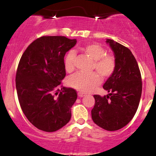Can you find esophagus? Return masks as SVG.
Returning a JSON list of instances; mask_svg holds the SVG:
<instances>
[{
  "instance_id": "1",
  "label": "esophagus",
  "mask_w": 156,
  "mask_h": 156,
  "mask_svg": "<svg viewBox=\"0 0 156 156\" xmlns=\"http://www.w3.org/2000/svg\"><path fill=\"white\" fill-rule=\"evenodd\" d=\"M85 93H83V92H78V95L79 96V97H80V98H81V97H83V96H85Z\"/></svg>"
}]
</instances>
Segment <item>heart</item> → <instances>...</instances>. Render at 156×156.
Wrapping results in <instances>:
<instances>
[{
    "instance_id": "1",
    "label": "heart",
    "mask_w": 156,
    "mask_h": 156,
    "mask_svg": "<svg viewBox=\"0 0 156 156\" xmlns=\"http://www.w3.org/2000/svg\"><path fill=\"white\" fill-rule=\"evenodd\" d=\"M80 51L94 60L92 68L96 69L102 77L107 78L114 72L115 59L112 55L105 54V50L101 45L96 43H89L80 48ZM75 57L76 55L73 51H69L66 55L64 68L67 72H72L74 69ZM98 73L96 72L88 74L77 73L68 79V84L78 90L89 92L101 82V77Z\"/></svg>"
}]
</instances>
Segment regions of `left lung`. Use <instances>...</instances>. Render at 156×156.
<instances>
[{"instance_id":"left-lung-1","label":"left lung","mask_w":156,"mask_h":156,"mask_svg":"<svg viewBox=\"0 0 156 156\" xmlns=\"http://www.w3.org/2000/svg\"><path fill=\"white\" fill-rule=\"evenodd\" d=\"M115 56L114 72L103 85L109 92L101 97L94 94L92 120L103 129L114 131L125 127L136 112L141 95L142 82L136 60L122 44L107 39Z\"/></svg>"}]
</instances>
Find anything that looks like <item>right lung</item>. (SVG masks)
<instances>
[{"label":"right lung","mask_w":156,"mask_h":156,"mask_svg":"<svg viewBox=\"0 0 156 156\" xmlns=\"http://www.w3.org/2000/svg\"><path fill=\"white\" fill-rule=\"evenodd\" d=\"M76 42L63 36H43L21 56L15 78L17 97L27 119L39 130L56 131L70 120L77 92L59 87L66 76L64 55Z\"/></svg>","instance_id":"obj_1"}]
</instances>
